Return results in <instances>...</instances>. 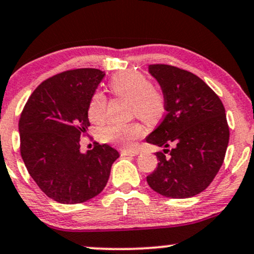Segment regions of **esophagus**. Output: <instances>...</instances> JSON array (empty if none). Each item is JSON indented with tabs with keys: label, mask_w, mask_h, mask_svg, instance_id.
Segmentation results:
<instances>
[{
	"label": "esophagus",
	"mask_w": 254,
	"mask_h": 254,
	"mask_svg": "<svg viewBox=\"0 0 254 254\" xmlns=\"http://www.w3.org/2000/svg\"><path fill=\"white\" fill-rule=\"evenodd\" d=\"M139 151L137 149H122L121 151V155L122 156H127V155H130V156H135L139 154Z\"/></svg>",
	"instance_id": "obj_1"
}]
</instances>
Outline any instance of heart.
I'll return each instance as SVG.
<instances>
[{
    "instance_id": "heart-1",
    "label": "heart",
    "mask_w": 254,
    "mask_h": 254,
    "mask_svg": "<svg viewBox=\"0 0 254 254\" xmlns=\"http://www.w3.org/2000/svg\"><path fill=\"white\" fill-rule=\"evenodd\" d=\"M109 89L114 95L129 99V109L133 115L154 124L164 117L166 102L162 93L153 86L152 81L137 71H125L115 76L109 82ZM107 99L102 93L92 96L88 107L90 121L101 122L106 117ZM145 133V128L139 121L112 122L102 129L103 140L124 147H130L136 139Z\"/></svg>"
}]
</instances>
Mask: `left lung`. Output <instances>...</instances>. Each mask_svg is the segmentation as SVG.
<instances>
[{"instance_id": "8db88e82", "label": "left lung", "mask_w": 254, "mask_h": 254, "mask_svg": "<svg viewBox=\"0 0 254 254\" xmlns=\"http://www.w3.org/2000/svg\"><path fill=\"white\" fill-rule=\"evenodd\" d=\"M148 71L161 87L166 115L146 137L164 147L147 183L167 198H190L207 189L224 162L230 140L224 105L190 71L168 64H151Z\"/></svg>"}]
</instances>
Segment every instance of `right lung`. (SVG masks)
<instances>
[{"label": "right lung", "mask_w": 254, "mask_h": 254, "mask_svg": "<svg viewBox=\"0 0 254 254\" xmlns=\"http://www.w3.org/2000/svg\"><path fill=\"white\" fill-rule=\"evenodd\" d=\"M105 73L94 68L65 70L34 90L18 121L21 156L47 196L80 203L101 193L120 156L107 143L80 151L90 126L88 107Z\"/></svg>", "instance_id": "add662e5"}]
</instances>
